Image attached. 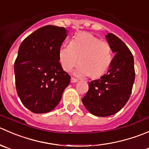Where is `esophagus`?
Segmentation results:
<instances>
[{"label":"esophagus","mask_w":149,"mask_h":149,"mask_svg":"<svg viewBox=\"0 0 149 149\" xmlns=\"http://www.w3.org/2000/svg\"><path fill=\"white\" fill-rule=\"evenodd\" d=\"M77 79H75V78H74V77H72L71 78V82H77Z\"/></svg>","instance_id":"esophagus-1"}]
</instances>
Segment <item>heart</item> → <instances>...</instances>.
<instances>
[{"label":"heart","mask_w":149,"mask_h":149,"mask_svg":"<svg viewBox=\"0 0 149 149\" xmlns=\"http://www.w3.org/2000/svg\"><path fill=\"white\" fill-rule=\"evenodd\" d=\"M58 62L66 72H70L79 63L81 65L74 72L78 77L91 75L101 76L109 69L113 59L111 46L107 41L100 40L89 32L74 35L70 45H62L58 51Z\"/></svg>","instance_id":"b5f03b06"}]
</instances>
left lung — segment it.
Here are the masks:
<instances>
[{"instance_id":"obj_1","label":"left lung","mask_w":149,"mask_h":149,"mask_svg":"<svg viewBox=\"0 0 149 149\" xmlns=\"http://www.w3.org/2000/svg\"><path fill=\"white\" fill-rule=\"evenodd\" d=\"M106 38L115 54L109 70L99 79L88 83L82 102L89 112L109 117L118 112L129 100L135 81L134 58L123 41L112 33Z\"/></svg>"}]
</instances>
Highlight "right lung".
<instances>
[{
	"label": "right lung",
	"instance_id": "add662e5",
	"mask_svg": "<svg viewBox=\"0 0 149 149\" xmlns=\"http://www.w3.org/2000/svg\"><path fill=\"white\" fill-rule=\"evenodd\" d=\"M64 27L47 25L26 37L14 63L17 92L32 112L52 111L61 101L70 76L58 62V51L67 38Z\"/></svg>",
	"mask_w": 149,
	"mask_h": 149
}]
</instances>
